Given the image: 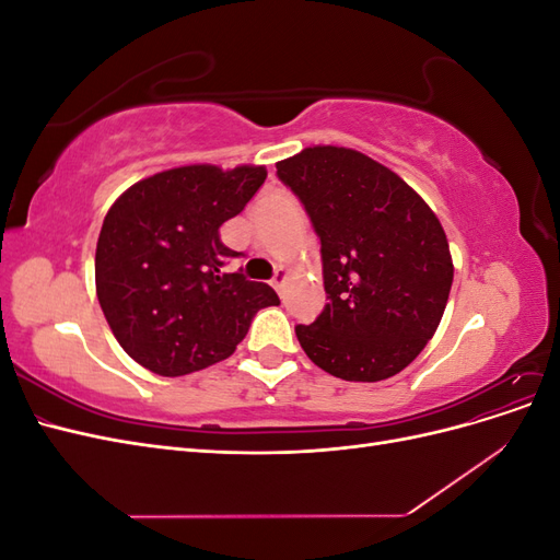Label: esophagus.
<instances>
[{
  "mask_svg": "<svg viewBox=\"0 0 560 560\" xmlns=\"http://www.w3.org/2000/svg\"><path fill=\"white\" fill-rule=\"evenodd\" d=\"M284 282H287V268H276V276H273V287H276V290L280 292L282 290V287H284Z\"/></svg>",
  "mask_w": 560,
  "mask_h": 560,
  "instance_id": "obj_1",
  "label": "esophagus"
}]
</instances>
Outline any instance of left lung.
Returning a JSON list of instances; mask_svg holds the SVG:
<instances>
[{
  "label": "left lung",
  "mask_w": 560,
  "mask_h": 560,
  "mask_svg": "<svg viewBox=\"0 0 560 560\" xmlns=\"http://www.w3.org/2000/svg\"><path fill=\"white\" fill-rule=\"evenodd\" d=\"M322 243L329 303L296 338L327 374L376 383L434 336L453 284L442 222L409 184L358 149L315 144L278 161Z\"/></svg>",
  "instance_id": "1"
}]
</instances>
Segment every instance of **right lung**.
<instances>
[{
    "label": "right lung",
    "instance_id": "obj_1",
    "mask_svg": "<svg viewBox=\"0 0 560 560\" xmlns=\"http://www.w3.org/2000/svg\"><path fill=\"white\" fill-rule=\"evenodd\" d=\"M264 165L171 167L135 182L105 214L95 292L130 358L159 376H184L235 352L259 308L280 299L266 282L226 273L238 252L219 226L241 214Z\"/></svg>",
    "mask_w": 560,
    "mask_h": 560
}]
</instances>
